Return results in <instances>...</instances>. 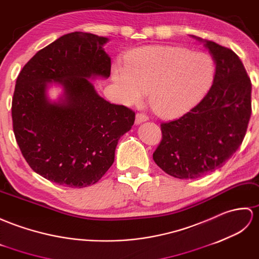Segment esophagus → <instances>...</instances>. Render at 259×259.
I'll return each instance as SVG.
<instances>
[{
  "label": "esophagus",
  "mask_w": 259,
  "mask_h": 259,
  "mask_svg": "<svg viewBox=\"0 0 259 259\" xmlns=\"http://www.w3.org/2000/svg\"><path fill=\"white\" fill-rule=\"evenodd\" d=\"M147 119H148V117L146 116L145 114H141V113H139V114H136L135 123H136V124H141V123H143V122H145V120H147Z\"/></svg>",
  "instance_id": "obj_1"
}]
</instances>
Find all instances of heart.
<instances>
[{
	"mask_svg": "<svg viewBox=\"0 0 259 259\" xmlns=\"http://www.w3.org/2000/svg\"><path fill=\"white\" fill-rule=\"evenodd\" d=\"M215 63L203 52L181 47H144L132 51L126 64L114 63L112 79L125 104H137L149 91V104L166 118L182 116L208 93Z\"/></svg>",
	"mask_w": 259,
	"mask_h": 259,
	"instance_id": "1",
	"label": "heart"
}]
</instances>
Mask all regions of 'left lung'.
Masks as SVG:
<instances>
[{
  "label": "left lung",
  "mask_w": 259,
  "mask_h": 259,
  "mask_svg": "<svg viewBox=\"0 0 259 259\" xmlns=\"http://www.w3.org/2000/svg\"><path fill=\"white\" fill-rule=\"evenodd\" d=\"M195 38L215 62L214 82L188 113L160 124L162 141L153 154L157 166L180 180L222 167L242 145L251 115V83L239 57L215 42Z\"/></svg>",
  "instance_id": "1"
}]
</instances>
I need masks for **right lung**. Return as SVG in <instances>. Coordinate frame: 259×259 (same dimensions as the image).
<instances>
[{
  "instance_id": "1",
  "label": "right lung",
  "mask_w": 259,
  "mask_h": 259,
  "mask_svg": "<svg viewBox=\"0 0 259 259\" xmlns=\"http://www.w3.org/2000/svg\"><path fill=\"white\" fill-rule=\"evenodd\" d=\"M108 38L73 32L38 51L22 68L12 100L14 135L30 167L50 182L82 188L99 182L114 163L120 136L135 113L111 104L90 78L111 75ZM63 94L51 102L47 89Z\"/></svg>"
}]
</instances>
